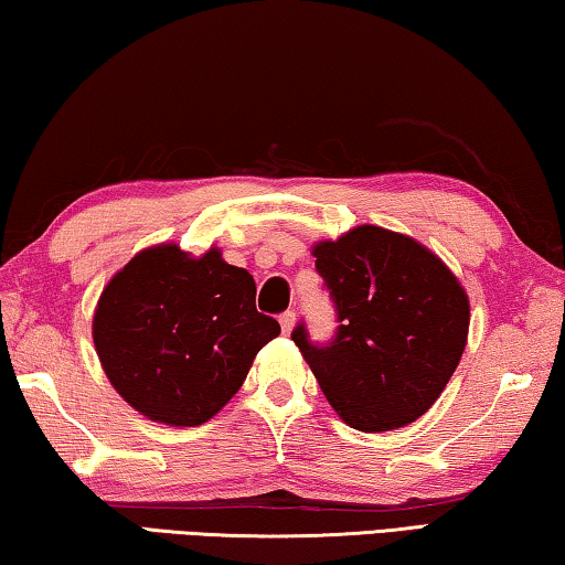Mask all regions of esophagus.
Segmentation results:
<instances>
[{"label": "esophagus", "instance_id": "34e87169", "mask_svg": "<svg viewBox=\"0 0 565 565\" xmlns=\"http://www.w3.org/2000/svg\"><path fill=\"white\" fill-rule=\"evenodd\" d=\"M280 326H282V332H285V335H290L292 328H295V312H292V310L282 312V316H280Z\"/></svg>", "mask_w": 565, "mask_h": 565}]
</instances>
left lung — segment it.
I'll return each mask as SVG.
<instances>
[{
    "label": "left lung",
    "instance_id": "1",
    "mask_svg": "<svg viewBox=\"0 0 565 565\" xmlns=\"http://www.w3.org/2000/svg\"><path fill=\"white\" fill-rule=\"evenodd\" d=\"M338 330L312 343L300 322L295 345L350 428L395 430L438 401L466 350L470 305L438 255L413 237L360 225L312 247Z\"/></svg>",
    "mask_w": 565,
    "mask_h": 565
}]
</instances>
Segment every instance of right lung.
I'll return each mask as SVG.
<instances>
[{"label": "right lung", "instance_id": "obj_1", "mask_svg": "<svg viewBox=\"0 0 565 565\" xmlns=\"http://www.w3.org/2000/svg\"><path fill=\"white\" fill-rule=\"evenodd\" d=\"M280 326L255 308V280L217 247L137 253L102 290L92 338L115 391L147 418L192 428L222 411Z\"/></svg>", "mask_w": 565, "mask_h": 565}]
</instances>
